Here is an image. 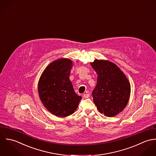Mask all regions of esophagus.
I'll return each mask as SVG.
<instances>
[{
    "label": "esophagus",
    "instance_id": "esophagus-1",
    "mask_svg": "<svg viewBox=\"0 0 156 156\" xmlns=\"http://www.w3.org/2000/svg\"><path fill=\"white\" fill-rule=\"evenodd\" d=\"M90 96V94H88L87 92H86V94H83V97L84 98H88Z\"/></svg>",
    "mask_w": 156,
    "mask_h": 156
}]
</instances>
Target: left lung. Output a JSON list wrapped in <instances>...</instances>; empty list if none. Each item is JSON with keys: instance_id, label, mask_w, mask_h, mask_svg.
<instances>
[{"instance_id": "left-lung-1", "label": "left lung", "mask_w": 156, "mask_h": 156, "mask_svg": "<svg viewBox=\"0 0 156 156\" xmlns=\"http://www.w3.org/2000/svg\"><path fill=\"white\" fill-rule=\"evenodd\" d=\"M90 64L98 75L92 92L94 102L101 113L113 117L124 109L128 102L131 92L129 81L113 62L96 59Z\"/></svg>"}]
</instances>
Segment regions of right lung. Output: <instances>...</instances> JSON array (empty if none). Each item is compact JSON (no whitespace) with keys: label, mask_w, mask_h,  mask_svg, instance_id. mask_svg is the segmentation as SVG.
I'll return each mask as SVG.
<instances>
[{"label":"right lung","mask_w":156,"mask_h":156,"mask_svg":"<svg viewBox=\"0 0 156 156\" xmlns=\"http://www.w3.org/2000/svg\"><path fill=\"white\" fill-rule=\"evenodd\" d=\"M72 63L68 58L54 61L46 67L38 81V92L41 102L58 117L73 114L82 99L75 92L69 79Z\"/></svg>","instance_id":"right-lung-1"}]
</instances>
